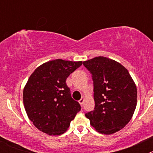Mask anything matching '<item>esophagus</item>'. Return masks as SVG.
I'll return each mask as SVG.
<instances>
[{
  "label": "esophagus",
  "mask_w": 153,
  "mask_h": 153,
  "mask_svg": "<svg viewBox=\"0 0 153 153\" xmlns=\"http://www.w3.org/2000/svg\"><path fill=\"white\" fill-rule=\"evenodd\" d=\"M83 102H84V97H82V98L80 99V100H79V104H80L81 106H83Z\"/></svg>",
  "instance_id": "34e87169"
}]
</instances>
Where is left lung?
I'll return each instance as SVG.
<instances>
[{
	"label": "left lung",
	"mask_w": 153,
	"mask_h": 153,
	"mask_svg": "<svg viewBox=\"0 0 153 153\" xmlns=\"http://www.w3.org/2000/svg\"><path fill=\"white\" fill-rule=\"evenodd\" d=\"M92 75L95 107L85 114L102 134H113L130 121L137 103V90L128 70L118 62L97 56L83 62Z\"/></svg>",
	"instance_id": "obj_1"
}]
</instances>
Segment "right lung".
<instances>
[{
  "label": "right lung",
  "instance_id": "obj_1",
  "mask_svg": "<svg viewBox=\"0 0 153 153\" xmlns=\"http://www.w3.org/2000/svg\"><path fill=\"white\" fill-rule=\"evenodd\" d=\"M82 64L57 59L40 65L30 75L23 100L30 120L39 130L53 136L63 134L80 111L66 80Z\"/></svg>",
  "mask_w": 153,
  "mask_h": 153
}]
</instances>
